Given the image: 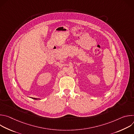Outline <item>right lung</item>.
Returning <instances> with one entry per match:
<instances>
[{
	"label": "right lung",
	"instance_id": "obj_1",
	"mask_svg": "<svg viewBox=\"0 0 134 134\" xmlns=\"http://www.w3.org/2000/svg\"><path fill=\"white\" fill-rule=\"evenodd\" d=\"M32 99H34V100H38V99H39V98H32Z\"/></svg>",
	"mask_w": 134,
	"mask_h": 134
}]
</instances>
